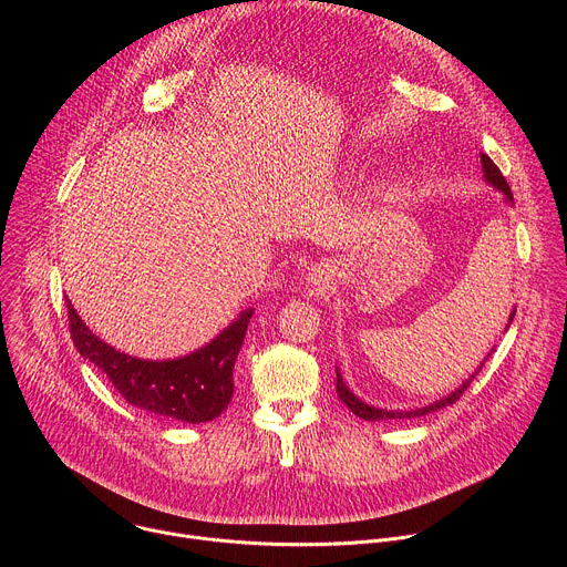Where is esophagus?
Segmentation results:
<instances>
[{
    "mask_svg": "<svg viewBox=\"0 0 567 567\" xmlns=\"http://www.w3.org/2000/svg\"><path fill=\"white\" fill-rule=\"evenodd\" d=\"M307 282L313 285V287H320V285L328 282V276L322 274L320 269H311V274H307Z\"/></svg>",
    "mask_w": 567,
    "mask_h": 567,
    "instance_id": "1",
    "label": "esophagus"
}]
</instances>
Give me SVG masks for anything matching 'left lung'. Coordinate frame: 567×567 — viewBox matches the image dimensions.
I'll use <instances>...</instances> for the list:
<instances>
[{"mask_svg": "<svg viewBox=\"0 0 567 567\" xmlns=\"http://www.w3.org/2000/svg\"><path fill=\"white\" fill-rule=\"evenodd\" d=\"M480 164H482V177H484V182H487L492 188H496L498 193H503L505 195V202L507 204H514V195H512V190H509V184L505 182V177H503V173L498 171V166L494 164V161L487 156V154H480ZM514 316H516V307L512 309V313H509V320H507V328L505 330H509V326H512V320H514ZM494 352V350H492ZM492 352L484 357V361H487L489 357H492ZM484 361L468 374V379H464L462 381V385L460 388H455L451 394H446V396H442V399H437V401H433V403H429V406H424V409H415V411H388V409H377V406H370V403H365L363 399H359L348 385H346V381H343V377H341V370L337 368V392H339V396H341V401L346 403V406L357 415V417H361V420H368V422H381V420H411V417H424V415H429V413H435V411H442V409H446L449 403H453V401H457L460 399V394L468 388V383L475 379V374L482 370V365H484Z\"/></svg>", "mask_w": 567, "mask_h": 567, "instance_id": "8db88e82", "label": "left lung"}]
</instances>
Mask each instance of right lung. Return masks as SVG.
<instances>
[{
    "label": "right lung",
    "mask_w": 567,
    "mask_h": 567,
    "mask_svg": "<svg viewBox=\"0 0 567 567\" xmlns=\"http://www.w3.org/2000/svg\"><path fill=\"white\" fill-rule=\"evenodd\" d=\"M69 330L80 357L107 374L132 406L182 424H202L221 415L233 396V365L245 343L254 307L199 350L175 359H138L101 341L78 316L71 300Z\"/></svg>",
    "instance_id": "obj_1"
}]
</instances>
